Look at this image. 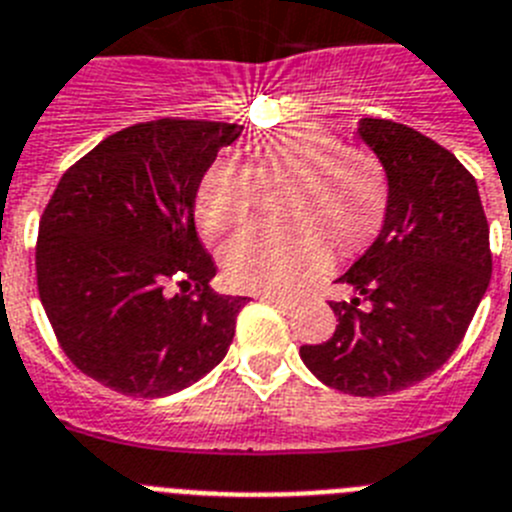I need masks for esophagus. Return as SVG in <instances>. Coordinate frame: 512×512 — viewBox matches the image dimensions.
<instances>
[{
	"instance_id": "obj_1",
	"label": "esophagus",
	"mask_w": 512,
	"mask_h": 512,
	"mask_svg": "<svg viewBox=\"0 0 512 512\" xmlns=\"http://www.w3.org/2000/svg\"><path fill=\"white\" fill-rule=\"evenodd\" d=\"M262 301H267V303H273V306H278V308H290L293 306V301H290V298H285V296H278V293H262Z\"/></svg>"
}]
</instances>
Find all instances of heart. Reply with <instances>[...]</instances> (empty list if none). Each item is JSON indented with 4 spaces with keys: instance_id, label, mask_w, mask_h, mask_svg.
Masks as SVG:
<instances>
[{
    "instance_id": "1",
    "label": "heart",
    "mask_w": 512,
    "mask_h": 512,
    "mask_svg": "<svg viewBox=\"0 0 512 512\" xmlns=\"http://www.w3.org/2000/svg\"><path fill=\"white\" fill-rule=\"evenodd\" d=\"M247 168L219 155L204 170L193 214L209 237L245 222L257 186L275 191L283 222L252 224L219 252L232 288L290 293L329 267L331 250L352 255L380 229L388 211V173L367 150L347 147L316 122L267 130L247 142Z\"/></svg>"
}]
</instances>
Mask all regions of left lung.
Here are the masks:
<instances>
[{
    "label": "left lung",
    "instance_id": "8db88e82",
    "mask_svg": "<svg viewBox=\"0 0 512 512\" xmlns=\"http://www.w3.org/2000/svg\"><path fill=\"white\" fill-rule=\"evenodd\" d=\"M359 137L388 173L377 239L336 283L329 342L301 347L324 385L359 398L411 388L462 344L492 275L490 227L474 176L413 127L359 119Z\"/></svg>",
    "mask_w": 512,
    "mask_h": 512
}]
</instances>
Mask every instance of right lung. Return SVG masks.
Here are the masks:
<instances>
[{
    "label": "right lung",
    "instance_id": "right-lung-1",
    "mask_svg": "<svg viewBox=\"0 0 512 512\" xmlns=\"http://www.w3.org/2000/svg\"><path fill=\"white\" fill-rule=\"evenodd\" d=\"M239 124H132L73 163L40 219L35 273L58 344L84 375L132 398L178 393L214 370L242 296L209 288L193 199Z\"/></svg>",
    "mask_w": 512,
    "mask_h": 512
}]
</instances>
